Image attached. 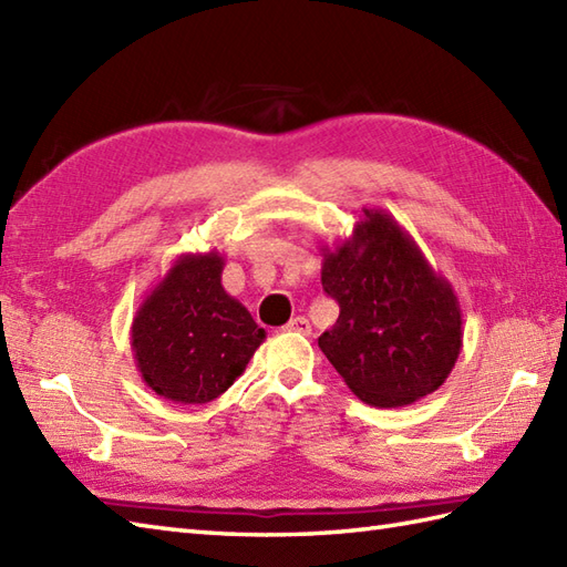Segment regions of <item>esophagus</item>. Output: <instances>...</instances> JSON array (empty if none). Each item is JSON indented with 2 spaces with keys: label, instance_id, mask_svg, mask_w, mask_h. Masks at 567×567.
<instances>
[{
  "label": "esophagus",
  "instance_id": "34e87169",
  "mask_svg": "<svg viewBox=\"0 0 567 567\" xmlns=\"http://www.w3.org/2000/svg\"><path fill=\"white\" fill-rule=\"evenodd\" d=\"M285 329H287V331H295V333H302V336H309V333H311V327H309V321H307L305 317L290 319V323H287Z\"/></svg>",
  "mask_w": 567,
  "mask_h": 567
}]
</instances>
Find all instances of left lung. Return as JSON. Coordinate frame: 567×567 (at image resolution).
I'll list each match as a JSON object with an SVG mask.
<instances>
[{
  "label": "left lung",
  "instance_id": "obj_1",
  "mask_svg": "<svg viewBox=\"0 0 567 567\" xmlns=\"http://www.w3.org/2000/svg\"><path fill=\"white\" fill-rule=\"evenodd\" d=\"M321 250L323 292L341 315L319 348L351 392L384 409L436 392L463 348L453 285L382 209L363 207L353 234Z\"/></svg>",
  "mask_w": 567,
  "mask_h": 567
}]
</instances>
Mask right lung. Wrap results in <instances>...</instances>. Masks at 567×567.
I'll use <instances>...</instances> for the list:
<instances>
[{"label":"right lung","mask_w":567,"mask_h":567,"mask_svg":"<svg viewBox=\"0 0 567 567\" xmlns=\"http://www.w3.org/2000/svg\"><path fill=\"white\" fill-rule=\"evenodd\" d=\"M221 270V252H183L131 323L136 368L163 400H216L265 341V329L224 290Z\"/></svg>","instance_id":"obj_1"}]
</instances>
